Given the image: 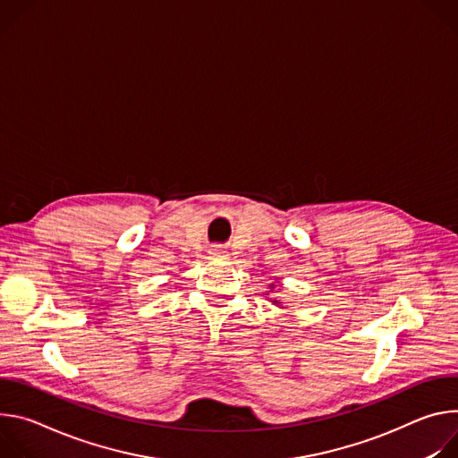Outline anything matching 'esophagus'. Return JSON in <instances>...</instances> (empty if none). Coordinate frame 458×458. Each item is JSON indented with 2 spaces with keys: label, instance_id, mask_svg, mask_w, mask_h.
Instances as JSON below:
<instances>
[{
  "label": "esophagus",
  "instance_id": "34e87169",
  "mask_svg": "<svg viewBox=\"0 0 458 458\" xmlns=\"http://www.w3.org/2000/svg\"><path fill=\"white\" fill-rule=\"evenodd\" d=\"M209 252H211V257H213V259H218V260L227 259V250H225L222 245H215Z\"/></svg>",
  "mask_w": 458,
  "mask_h": 458
}]
</instances>
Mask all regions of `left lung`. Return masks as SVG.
<instances>
[{
    "label": "left lung",
    "instance_id": "obj_1",
    "mask_svg": "<svg viewBox=\"0 0 458 458\" xmlns=\"http://www.w3.org/2000/svg\"><path fill=\"white\" fill-rule=\"evenodd\" d=\"M273 301H275V303H280V301H278V300H273Z\"/></svg>",
    "mask_w": 458,
    "mask_h": 458
}]
</instances>
